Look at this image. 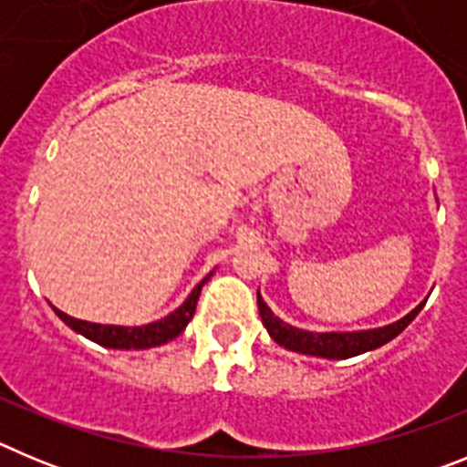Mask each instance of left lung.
<instances>
[{
  "mask_svg": "<svg viewBox=\"0 0 467 467\" xmlns=\"http://www.w3.org/2000/svg\"><path fill=\"white\" fill-rule=\"evenodd\" d=\"M257 306L259 316H262L264 327L269 329L271 339L275 344L285 346V348L296 350V353H306V356H317V358H329V360H344V358L360 356L367 350L379 348V346L388 344L390 339H395L400 332H402L407 325L419 316V311L423 308L416 306L410 316H404L398 323L388 325V327L379 329H367V332H306V329L292 327V325L283 323L280 317H275L271 313V308L264 304V299L257 292Z\"/></svg>",
  "mask_w": 467,
  "mask_h": 467,
  "instance_id": "8db88e82",
  "label": "left lung"
}]
</instances>
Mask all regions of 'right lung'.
I'll use <instances>...</instances> for the list:
<instances>
[{
	"label": "right lung",
	"mask_w": 467,
	"mask_h": 467,
	"mask_svg": "<svg viewBox=\"0 0 467 467\" xmlns=\"http://www.w3.org/2000/svg\"><path fill=\"white\" fill-rule=\"evenodd\" d=\"M208 278H203L196 287H193L189 299L184 301L177 311H172L171 316L166 317H161L156 323L142 325V327H119V325L86 323V320H77V317L57 311V308L56 313L60 316V320H63L65 325H69V327L74 329V332L84 334L86 339L95 341V344L100 346H107V348H151V346H161L166 344V341L175 339L177 334L187 327V323L193 317V311H196L201 287L208 283Z\"/></svg>",
	"instance_id": "obj_1"
}]
</instances>
